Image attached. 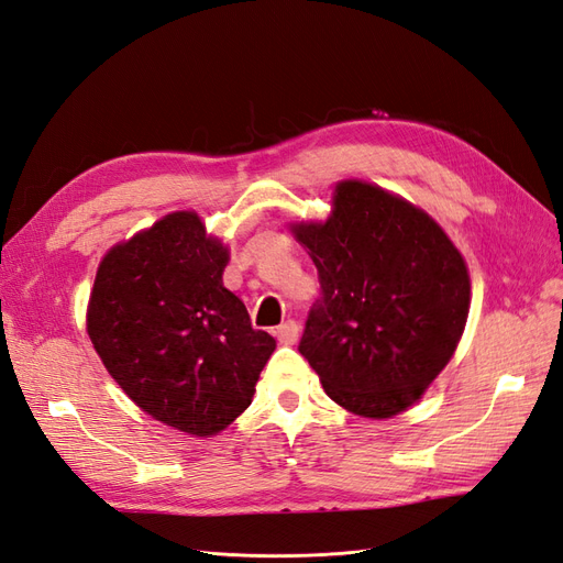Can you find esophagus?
I'll return each instance as SVG.
<instances>
[{"mask_svg":"<svg viewBox=\"0 0 563 563\" xmlns=\"http://www.w3.org/2000/svg\"><path fill=\"white\" fill-rule=\"evenodd\" d=\"M276 338L280 344H295L299 340V325L295 321H285L276 328Z\"/></svg>","mask_w":563,"mask_h":563,"instance_id":"obj_1","label":"esophagus"}]
</instances>
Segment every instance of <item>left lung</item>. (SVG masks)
Returning a JSON list of instances; mask_svg holds the SVG:
<instances>
[{
  "label": "left lung",
  "mask_w": 563,
  "mask_h": 563,
  "mask_svg": "<svg viewBox=\"0 0 563 563\" xmlns=\"http://www.w3.org/2000/svg\"><path fill=\"white\" fill-rule=\"evenodd\" d=\"M290 233L321 278L299 352L325 395L373 421L413 407L464 335V254L421 207L356 178L335 183L325 221Z\"/></svg>",
  "instance_id": "8db88e82"
}]
</instances>
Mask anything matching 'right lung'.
I'll return each instance as SVG.
<instances>
[{
	"label": "right lung",
	"mask_w": 563,
	"mask_h": 563,
	"mask_svg": "<svg viewBox=\"0 0 563 563\" xmlns=\"http://www.w3.org/2000/svg\"><path fill=\"white\" fill-rule=\"evenodd\" d=\"M228 262V244L197 211H170L102 256L85 313L121 390L192 438L219 435L252 405L276 350L223 285Z\"/></svg>",
	"instance_id": "right-lung-1"
}]
</instances>
